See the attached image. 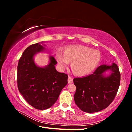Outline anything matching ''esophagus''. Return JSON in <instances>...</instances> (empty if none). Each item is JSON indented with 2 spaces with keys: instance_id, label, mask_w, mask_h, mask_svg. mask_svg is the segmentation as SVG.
<instances>
[{
  "instance_id": "1",
  "label": "esophagus",
  "mask_w": 132,
  "mask_h": 132,
  "mask_svg": "<svg viewBox=\"0 0 132 132\" xmlns=\"http://www.w3.org/2000/svg\"><path fill=\"white\" fill-rule=\"evenodd\" d=\"M73 79L71 77H70V76H69L68 79V84H71L73 83Z\"/></svg>"
}]
</instances>
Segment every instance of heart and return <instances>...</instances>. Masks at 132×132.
<instances>
[{
	"mask_svg": "<svg viewBox=\"0 0 132 132\" xmlns=\"http://www.w3.org/2000/svg\"><path fill=\"white\" fill-rule=\"evenodd\" d=\"M58 62L62 67L71 62V67L73 72L84 75L93 71L101 61L100 52L84 46H74L68 47L64 53L58 51L56 54Z\"/></svg>",
	"mask_w": 132,
	"mask_h": 132,
	"instance_id": "obj_1",
	"label": "heart"
}]
</instances>
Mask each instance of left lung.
<instances>
[{
	"mask_svg": "<svg viewBox=\"0 0 132 132\" xmlns=\"http://www.w3.org/2000/svg\"><path fill=\"white\" fill-rule=\"evenodd\" d=\"M110 69L113 73L108 77L103 73ZM121 74L117 64L102 65L93 74L73 80L76 86L74 101L81 111L94 113L105 109L112 102L120 85Z\"/></svg>",
	"mask_w": 132,
	"mask_h": 132,
	"instance_id": "1",
	"label": "left lung"
}]
</instances>
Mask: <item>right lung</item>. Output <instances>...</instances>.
Returning <instances> with one entry per match:
<instances>
[{"label": "right lung", "instance_id": "add662e5", "mask_svg": "<svg viewBox=\"0 0 132 132\" xmlns=\"http://www.w3.org/2000/svg\"><path fill=\"white\" fill-rule=\"evenodd\" d=\"M43 50L38 43L28 47L19 59L17 71L19 92L29 105L39 110L52 106L68 83V75L55 69L57 62L53 57H50V63L45 68L35 64L34 55Z\"/></svg>", "mask_w": 132, "mask_h": 132}]
</instances>
